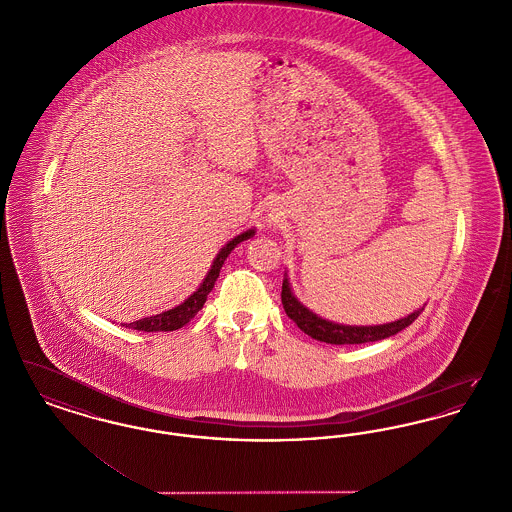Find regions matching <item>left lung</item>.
<instances>
[{
	"instance_id": "8db88e82",
	"label": "left lung",
	"mask_w": 512,
	"mask_h": 512,
	"mask_svg": "<svg viewBox=\"0 0 512 512\" xmlns=\"http://www.w3.org/2000/svg\"><path fill=\"white\" fill-rule=\"evenodd\" d=\"M282 305L286 315L292 318L293 322L313 340L326 341L332 345H355V343H368V341L386 340L390 336H395L403 328L411 326L422 309L414 311L405 318H399L395 322L388 324H376V326H347V324H338L332 320L318 317L313 311H309L295 295L288 278H284L282 284Z\"/></svg>"
}]
</instances>
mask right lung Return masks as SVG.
Wrapping results in <instances>:
<instances>
[{"label": "right lung", "mask_w": 512, "mask_h": 512, "mask_svg": "<svg viewBox=\"0 0 512 512\" xmlns=\"http://www.w3.org/2000/svg\"><path fill=\"white\" fill-rule=\"evenodd\" d=\"M255 230H245L240 236L232 238L228 244L224 245L219 251V255L215 257L211 270L207 272V276L203 278V282L199 284V288L195 290L184 303L176 305L174 309H169L165 313H159V315H153V317L140 318L136 322H130L128 328H134V330H142V332H172V330H178L182 328L184 324H188L192 318L197 315V311H201V307L205 305L207 301V295L213 290L217 278H219L220 268L224 265L226 257L230 255V251L238 244H242L244 240L253 238Z\"/></svg>", "instance_id": "right-lung-1"}]
</instances>
